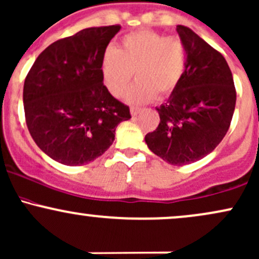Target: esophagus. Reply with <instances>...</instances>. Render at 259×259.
Returning <instances> with one entry per match:
<instances>
[{
  "mask_svg": "<svg viewBox=\"0 0 259 259\" xmlns=\"http://www.w3.org/2000/svg\"><path fill=\"white\" fill-rule=\"evenodd\" d=\"M140 112H141L140 108H136V107H132V108H130V113H132L133 116H136Z\"/></svg>",
  "mask_w": 259,
  "mask_h": 259,
  "instance_id": "34e87169",
  "label": "esophagus"
}]
</instances>
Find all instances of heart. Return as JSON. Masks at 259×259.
Returning a JSON list of instances; mask_svg holds the SVG:
<instances>
[{
    "label": "heart",
    "instance_id": "b5f03b06",
    "mask_svg": "<svg viewBox=\"0 0 259 259\" xmlns=\"http://www.w3.org/2000/svg\"><path fill=\"white\" fill-rule=\"evenodd\" d=\"M186 64V45L180 36L139 30L125 35L119 49L107 48L101 71L104 86L115 97L124 95L135 72L138 81L125 99L143 104L172 95L183 78Z\"/></svg>",
    "mask_w": 259,
    "mask_h": 259
}]
</instances>
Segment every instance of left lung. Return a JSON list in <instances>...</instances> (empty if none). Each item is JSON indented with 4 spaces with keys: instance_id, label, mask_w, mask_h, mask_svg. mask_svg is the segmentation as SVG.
<instances>
[{
    "instance_id": "left-lung-1",
    "label": "left lung",
    "mask_w": 259,
    "mask_h": 259,
    "mask_svg": "<svg viewBox=\"0 0 259 259\" xmlns=\"http://www.w3.org/2000/svg\"><path fill=\"white\" fill-rule=\"evenodd\" d=\"M177 32L186 45V71L166 103L156 107L160 124L145 143L163 161L183 166L221 143L234 115L236 91L225 58L188 27L177 25Z\"/></svg>"
}]
</instances>
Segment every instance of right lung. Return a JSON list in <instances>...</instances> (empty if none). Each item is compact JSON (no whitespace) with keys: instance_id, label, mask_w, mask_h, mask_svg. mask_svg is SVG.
Returning <instances> with one entry per match:
<instances>
[{"instance_id":"1","label":"right lung","mask_w":259,"mask_h":259,"mask_svg":"<svg viewBox=\"0 0 259 259\" xmlns=\"http://www.w3.org/2000/svg\"><path fill=\"white\" fill-rule=\"evenodd\" d=\"M120 25L93 27L53 42L36 58L23 88L28 130L50 158L66 166L109 149L129 107L103 84L101 61Z\"/></svg>"}]
</instances>
